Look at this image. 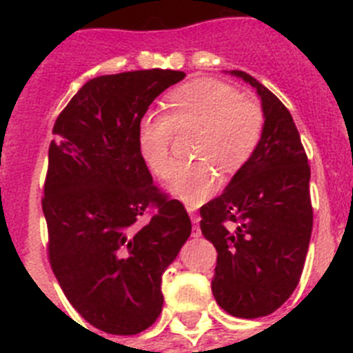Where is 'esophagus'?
I'll use <instances>...</instances> for the list:
<instances>
[{"label": "esophagus", "instance_id": "obj_1", "mask_svg": "<svg viewBox=\"0 0 353 353\" xmlns=\"http://www.w3.org/2000/svg\"><path fill=\"white\" fill-rule=\"evenodd\" d=\"M187 212H189V215H191V221H192V224H194V230H196V233L199 232L198 230V221H199V215L196 214V208L194 207H187Z\"/></svg>", "mask_w": 353, "mask_h": 353}]
</instances>
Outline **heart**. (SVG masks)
Returning <instances> with one entry per match:
<instances>
[{
  "label": "heart",
  "mask_w": 353,
  "mask_h": 353,
  "mask_svg": "<svg viewBox=\"0 0 353 353\" xmlns=\"http://www.w3.org/2000/svg\"><path fill=\"white\" fill-rule=\"evenodd\" d=\"M168 105L170 114L157 109L143 113L136 132L139 155L157 174L166 170L174 125H201L196 155L212 161L224 173L244 166L261 139L260 108L221 81L198 79L183 84L168 95ZM208 161L173 162L164 176L168 191L185 203H203L217 187V174Z\"/></svg>",
  "instance_id": "heart-1"
}]
</instances>
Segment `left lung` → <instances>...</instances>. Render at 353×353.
<instances>
[{"instance_id": "1", "label": "left lung", "mask_w": 353, "mask_h": 353, "mask_svg": "<svg viewBox=\"0 0 353 353\" xmlns=\"http://www.w3.org/2000/svg\"><path fill=\"white\" fill-rule=\"evenodd\" d=\"M230 74L256 90L263 132L223 194L199 208V228L217 251V304L233 316L260 318L281 307L301 279L313 230L311 171L285 104L245 72Z\"/></svg>"}]
</instances>
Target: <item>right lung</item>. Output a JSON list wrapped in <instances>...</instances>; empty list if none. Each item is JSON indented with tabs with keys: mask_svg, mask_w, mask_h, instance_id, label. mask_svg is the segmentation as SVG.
Instances as JSON below:
<instances>
[{
	"mask_svg": "<svg viewBox=\"0 0 353 353\" xmlns=\"http://www.w3.org/2000/svg\"><path fill=\"white\" fill-rule=\"evenodd\" d=\"M180 70H134L83 84L52 129L42 210L52 272L102 332L132 336L162 311L161 281L191 235L179 199L154 185L138 121Z\"/></svg>",
	"mask_w": 353,
	"mask_h": 353,
	"instance_id": "add662e5",
	"label": "right lung"
}]
</instances>
